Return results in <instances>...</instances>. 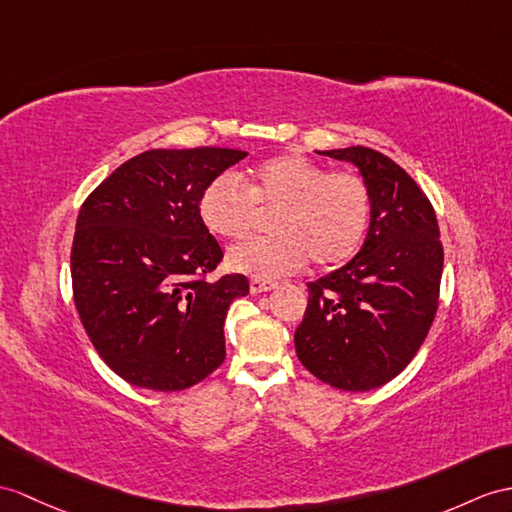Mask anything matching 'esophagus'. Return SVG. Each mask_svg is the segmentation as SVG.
Masks as SVG:
<instances>
[{
    "label": "esophagus",
    "mask_w": 512,
    "mask_h": 512,
    "mask_svg": "<svg viewBox=\"0 0 512 512\" xmlns=\"http://www.w3.org/2000/svg\"><path fill=\"white\" fill-rule=\"evenodd\" d=\"M276 282H271V280H260V278H252L249 280V291H252L254 295L256 293H267V291H273L276 289Z\"/></svg>",
    "instance_id": "obj_1"
}]
</instances>
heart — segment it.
I'll use <instances>...</instances> for the list:
<instances>
[{
  "label": "heart",
  "mask_w": 512,
  "mask_h": 512,
  "mask_svg": "<svg viewBox=\"0 0 512 512\" xmlns=\"http://www.w3.org/2000/svg\"><path fill=\"white\" fill-rule=\"evenodd\" d=\"M260 210H276L267 239H247L228 252V267L260 280H276L302 269L308 258L319 267L350 260L371 223L369 184L352 171H328L299 154L265 160L239 182L232 173L210 182L199 197V217L221 239H241Z\"/></svg>",
  "instance_id": "1"
}]
</instances>
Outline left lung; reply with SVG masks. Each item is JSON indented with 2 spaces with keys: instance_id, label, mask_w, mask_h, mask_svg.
<instances>
[{
  "instance_id": "left-lung-1",
  "label": "left lung",
  "mask_w": 512,
  "mask_h": 512,
  "mask_svg": "<svg viewBox=\"0 0 512 512\" xmlns=\"http://www.w3.org/2000/svg\"><path fill=\"white\" fill-rule=\"evenodd\" d=\"M317 154L358 167L371 223L350 263L308 282L295 352L334 389H378L415 358L439 308V223L426 193L389 156L363 145Z\"/></svg>"
}]
</instances>
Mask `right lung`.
<instances>
[{"mask_svg":"<svg viewBox=\"0 0 512 512\" xmlns=\"http://www.w3.org/2000/svg\"><path fill=\"white\" fill-rule=\"evenodd\" d=\"M247 152L149 149L86 197L71 247L82 326L119 378L184 391L226 358L223 321L249 293L241 273L206 280L223 252L199 217L206 186Z\"/></svg>","mask_w":512,"mask_h":512,"instance_id":"obj_1","label":"right lung"}]
</instances>
